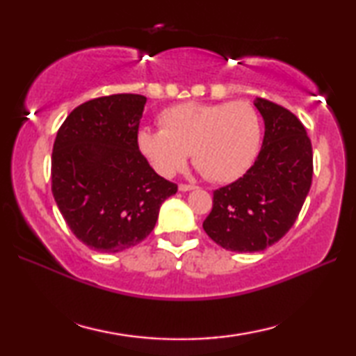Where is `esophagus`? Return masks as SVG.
Here are the masks:
<instances>
[{
	"instance_id": "34e87169",
	"label": "esophagus",
	"mask_w": 356,
	"mask_h": 356,
	"mask_svg": "<svg viewBox=\"0 0 356 356\" xmlns=\"http://www.w3.org/2000/svg\"><path fill=\"white\" fill-rule=\"evenodd\" d=\"M196 185H190V184H180L179 185V190L180 191H190V190H195Z\"/></svg>"
}]
</instances>
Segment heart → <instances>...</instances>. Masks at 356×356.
I'll list each match as a JSON object with an SVG mask.
<instances>
[{"instance_id": "obj_1", "label": "heart", "mask_w": 356, "mask_h": 356, "mask_svg": "<svg viewBox=\"0 0 356 356\" xmlns=\"http://www.w3.org/2000/svg\"><path fill=\"white\" fill-rule=\"evenodd\" d=\"M161 130L143 129L138 147L160 176L171 177L193 163L212 182L242 177L259 152L262 125L246 102L180 104L160 113Z\"/></svg>"}]
</instances>
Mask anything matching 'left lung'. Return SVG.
I'll list each match as a JSON object with an SVG mask.
<instances>
[{
	"mask_svg": "<svg viewBox=\"0 0 356 356\" xmlns=\"http://www.w3.org/2000/svg\"><path fill=\"white\" fill-rule=\"evenodd\" d=\"M254 106L265 124L261 152L243 177L213 191L202 222L216 245L237 252L262 251L284 237L312 180V146L298 118L265 99Z\"/></svg>",
	"mask_w": 356,
	"mask_h": 356,
	"instance_id": "left-lung-1",
	"label": "left lung"
}]
</instances>
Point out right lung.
I'll return each mask as SVG.
<instances>
[{
  "mask_svg": "<svg viewBox=\"0 0 356 356\" xmlns=\"http://www.w3.org/2000/svg\"><path fill=\"white\" fill-rule=\"evenodd\" d=\"M146 97L114 94L84 102L58 130L51 191L74 236L119 252L143 242L177 185L160 177L138 147Z\"/></svg>",
  "mask_w": 356,
  "mask_h": 356,
  "instance_id": "add662e5",
  "label": "right lung"
}]
</instances>
